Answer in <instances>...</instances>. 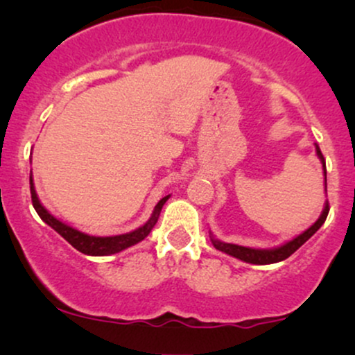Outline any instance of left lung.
I'll use <instances>...</instances> for the list:
<instances>
[{
	"mask_svg": "<svg viewBox=\"0 0 355 355\" xmlns=\"http://www.w3.org/2000/svg\"><path fill=\"white\" fill-rule=\"evenodd\" d=\"M315 152L317 157L320 158V164L322 168H324V185H325V193H327V170H325V160H324V155H322L319 145L315 144ZM329 214V202L324 203V210H322L320 217L315 220V223H312L307 230L302 232L300 235H297L295 239L288 240L285 242L284 245L274 247V248H252V247H242V245H235V243H225L222 240H217L214 237V234L210 232V240L214 243V247L217 250L223 252V254L235 257V259L242 260V262L247 263H255V266H268V263H277V262H282V260L288 259L299 247H302L309 239L315 234L317 230L324 225L325 218H327Z\"/></svg>",
	"mask_w": 355,
	"mask_h": 355,
	"instance_id": "1",
	"label": "left lung"
}]
</instances>
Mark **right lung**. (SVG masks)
I'll return each instance as SVG.
<instances>
[{"instance_id": "obj_1", "label": "right lung", "mask_w": 355, "mask_h": 355, "mask_svg": "<svg viewBox=\"0 0 355 355\" xmlns=\"http://www.w3.org/2000/svg\"><path fill=\"white\" fill-rule=\"evenodd\" d=\"M30 190H31V202H33V207L36 210V214L40 215V218L43 220L44 223L51 227L53 230L58 232V234L67 240L68 243H71L76 250L81 252L85 255H95V257H101V255H113L118 254V252L125 250V248L135 245V243L141 242L146 235L152 232V229L157 223L158 217H160L162 207L165 205V202L168 200L170 195L162 198L160 202L155 205L152 217H150L141 227H138L133 232H128V234H121V235H112V237H95V235H88L85 232H80L76 229H73L71 225L68 223L61 222L60 218H56L55 215H51L40 202L38 195H36L35 190V183H33V177L30 173Z\"/></svg>"}]
</instances>
